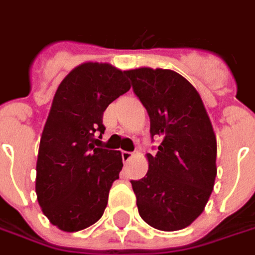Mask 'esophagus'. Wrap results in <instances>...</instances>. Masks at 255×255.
I'll return each instance as SVG.
<instances>
[{"label": "esophagus", "instance_id": "obj_1", "mask_svg": "<svg viewBox=\"0 0 255 255\" xmlns=\"http://www.w3.org/2000/svg\"><path fill=\"white\" fill-rule=\"evenodd\" d=\"M123 161L124 162H128V161L131 160L133 157V153H131V151H123Z\"/></svg>", "mask_w": 255, "mask_h": 255}]
</instances>
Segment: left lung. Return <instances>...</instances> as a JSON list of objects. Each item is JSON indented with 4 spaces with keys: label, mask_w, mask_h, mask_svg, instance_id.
Instances as JSON below:
<instances>
[{
    "label": "left lung",
    "mask_w": 255,
    "mask_h": 255,
    "mask_svg": "<svg viewBox=\"0 0 255 255\" xmlns=\"http://www.w3.org/2000/svg\"><path fill=\"white\" fill-rule=\"evenodd\" d=\"M133 93L150 117L157 154H146L149 169L131 180L140 217L155 230L179 231L205 210L217 175V142L202 98L172 69H128Z\"/></svg>",
    "instance_id": "1"
}]
</instances>
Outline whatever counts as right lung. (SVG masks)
Listing matches in <instances>:
<instances>
[{
	"label": "right lung",
	"mask_w": 255,
	"mask_h": 255,
	"mask_svg": "<svg viewBox=\"0 0 255 255\" xmlns=\"http://www.w3.org/2000/svg\"><path fill=\"white\" fill-rule=\"evenodd\" d=\"M131 89L126 71L83 63L63 79L42 131L35 191L42 212L64 232L97 223L123 168L117 150L95 147L105 131L104 112Z\"/></svg>",
	"instance_id": "right-lung-1"
}]
</instances>
